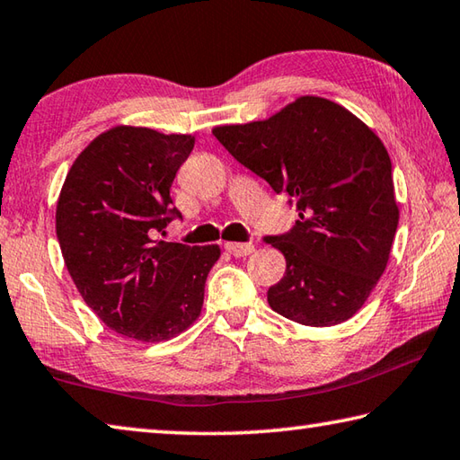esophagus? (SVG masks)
I'll list each match as a JSON object with an SVG mask.
<instances>
[{
	"label": "esophagus",
	"mask_w": 460,
	"mask_h": 460,
	"mask_svg": "<svg viewBox=\"0 0 460 460\" xmlns=\"http://www.w3.org/2000/svg\"><path fill=\"white\" fill-rule=\"evenodd\" d=\"M225 249H227V252L235 257H245L249 253H253L255 247H253V243H235V241H233V243L225 245Z\"/></svg>",
	"instance_id": "1"
}]
</instances>
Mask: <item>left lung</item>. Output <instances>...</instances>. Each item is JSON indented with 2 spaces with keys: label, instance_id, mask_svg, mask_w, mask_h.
Listing matches in <instances>:
<instances>
[{
  "label": "left lung",
  "instance_id": "obj_1",
  "mask_svg": "<svg viewBox=\"0 0 460 460\" xmlns=\"http://www.w3.org/2000/svg\"><path fill=\"white\" fill-rule=\"evenodd\" d=\"M213 135L275 193L296 199V227L265 237L288 261L267 291L271 310L314 328L349 320L386 270L400 217L378 135L320 96H299L270 119L223 124Z\"/></svg>",
  "mask_w": 460,
  "mask_h": 460
}]
</instances>
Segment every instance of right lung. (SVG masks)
Segmentation results:
<instances>
[{
	"label": "right lung",
	"instance_id": "add662e5",
	"mask_svg": "<svg viewBox=\"0 0 460 460\" xmlns=\"http://www.w3.org/2000/svg\"><path fill=\"white\" fill-rule=\"evenodd\" d=\"M195 146L190 135L119 124L70 166L56 205V235L74 286L106 328L164 341L201 315L219 245L164 243L171 185Z\"/></svg>",
	"mask_w": 460,
	"mask_h": 460
}]
</instances>
